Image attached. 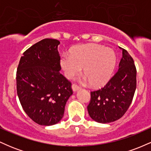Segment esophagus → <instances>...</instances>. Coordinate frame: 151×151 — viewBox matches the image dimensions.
Segmentation results:
<instances>
[{"label":"esophagus","mask_w":151,"mask_h":151,"mask_svg":"<svg viewBox=\"0 0 151 151\" xmlns=\"http://www.w3.org/2000/svg\"><path fill=\"white\" fill-rule=\"evenodd\" d=\"M72 89H73L74 91H77V90H79V89H81L80 86H78L77 84H72Z\"/></svg>","instance_id":"1"}]
</instances>
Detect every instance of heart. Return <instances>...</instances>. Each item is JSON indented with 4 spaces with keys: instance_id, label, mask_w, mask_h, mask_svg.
<instances>
[{
    "instance_id": "1",
    "label": "heart",
    "mask_w": 151,
    "mask_h": 151,
    "mask_svg": "<svg viewBox=\"0 0 151 151\" xmlns=\"http://www.w3.org/2000/svg\"><path fill=\"white\" fill-rule=\"evenodd\" d=\"M116 56L109 47L96 44L82 45L73 48L70 55L61 58V67L65 76L71 79L81 72L93 86L104 85L111 76Z\"/></svg>"
}]
</instances>
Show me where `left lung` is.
<instances>
[{"instance_id":"8db88e82","label":"left lung","mask_w":151,"mask_h":151,"mask_svg":"<svg viewBox=\"0 0 151 151\" xmlns=\"http://www.w3.org/2000/svg\"><path fill=\"white\" fill-rule=\"evenodd\" d=\"M119 68L106 84L91 91L88 113L95 121L113 122L125 114L132 102L136 89V68L134 61L122 48Z\"/></svg>"}]
</instances>
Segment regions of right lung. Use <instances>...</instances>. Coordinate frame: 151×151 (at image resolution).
<instances>
[{"mask_svg": "<svg viewBox=\"0 0 151 151\" xmlns=\"http://www.w3.org/2000/svg\"><path fill=\"white\" fill-rule=\"evenodd\" d=\"M60 43L49 38L35 43L24 52L17 69L20 104L39 125H54L61 120L66 103L73 93L71 81L60 72Z\"/></svg>", "mask_w": 151, "mask_h": 151, "instance_id": "right-lung-1", "label": "right lung"}]
</instances>
